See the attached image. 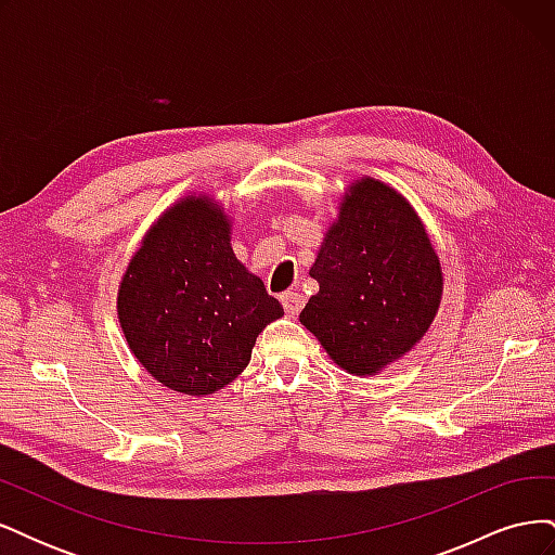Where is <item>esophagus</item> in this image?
<instances>
[{"label":"esophagus","mask_w":555,"mask_h":555,"mask_svg":"<svg viewBox=\"0 0 555 555\" xmlns=\"http://www.w3.org/2000/svg\"><path fill=\"white\" fill-rule=\"evenodd\" d=\"M280 300H282V308H284V312L287 314H298L300 312V308H304V304H306V298H304V294H298V292H284L282 296H280Z\"/></svg>","instance_id":"esophagus-1"}]
</instances>
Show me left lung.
I'll list each match as a JSON object with an SVG mask.
<instances>
[{
  "mask_svg": "<svg viewBox=\"0 0 555 555\" xmlns=\"http://www.w3.org/2000/svg\"><path fill=\"white\" fill-rule=\"evenodd\" d=\"M310 275L319 292L300 310L347 373L371 375L424 338L442 296V271L410 204L365 178L349 188Z\"/></svg>",
  "mask_w": 555,
  "mask_h": 555,
  "instance_id": "obj_1",
  "label": "left lung"
}]
</instances>
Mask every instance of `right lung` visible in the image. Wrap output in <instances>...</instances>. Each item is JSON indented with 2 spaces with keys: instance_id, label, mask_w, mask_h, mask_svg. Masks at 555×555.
I'll list each match as a JSON object with an SVG mask.
<instances>
[{
  "instance_id": "obj_1",
  "label": "right lung",
  "mask_w": 555,
  "mask_h": 555,
  "mask_svg": "<svg viewBox=\"0 0 555 555\" xmlns=\"http://www.w3.org/2000/svg\"><path fill=\"white\" fill-rule=\"evenodd\" d=\"M125 338L145 371L188 396L236 379L266 324L284 314L229 245V222L188 198L150 229L117 296Z\"/></svg>"
}]
</instances>
